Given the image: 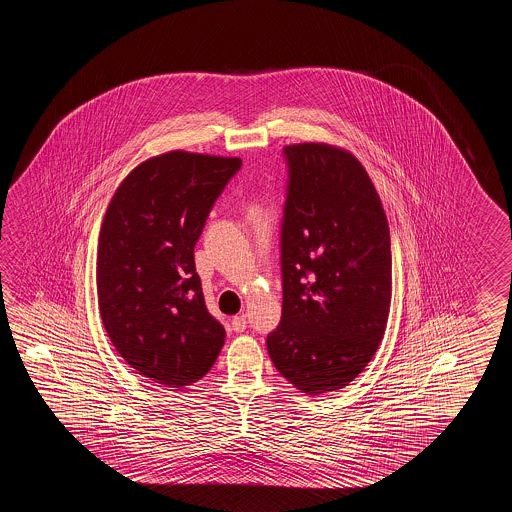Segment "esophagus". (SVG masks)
I'll list each match as a JSON object with an SVG mask.
<instances>
[{
	"mask_svg": "<svg viewBox=\"0 0 512 512\" xmlns=\"http://www.w3.org/2000/svg\"><path fill=\"white\" fill-rule=\"evenodd\" d=\"M232 329L236 331V333H243L245 329H247V318L245 316H234L232 318Z\"/></svg>",
	"mask_w": 512,
	"mask_h": 512,
	"instance_id": "34e87169",
	"label": "esophagus"
}]
</instances>
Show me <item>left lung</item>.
Segmentation results:
<instances>
[{"label":"left lung","mask_w":512,"mask_h":512,"mask_svg":"<svg viewBox=\"0 0 512 512\" xmlns=\"http://www.w3.org/2000/svg\"><path fill=\"white\" fill-rule=\"evenodd\" d=\"M282 320L267 335L280 375L309 395L335 392L366 368L392 302V243L381 197L351 153L283 148Z\"/></svg>","instance_id":"8db88e82"}]
</instances>
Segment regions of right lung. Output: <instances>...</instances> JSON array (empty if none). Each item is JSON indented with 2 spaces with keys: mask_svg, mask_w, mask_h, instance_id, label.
Instances as JSON below:
<instances>
[{
  "mask_svg": "<svg viewBox=\"0 0 512 512\" xmlns=\"http://www.w3.org/2000/svg\"><path fill=\"white\" fill-rule=\"evenodd\" d=\"M240 159L170 152L139 164L109 203L97 256L98 309L120 357L183 388L207 375L225 342L210 315L194 247Z\"/></svg>",
  "mask_w": 512,
  "mask_h": 512,
  "instance_id": "add662e5",
  "label": "right lung"
}]
</instances>
